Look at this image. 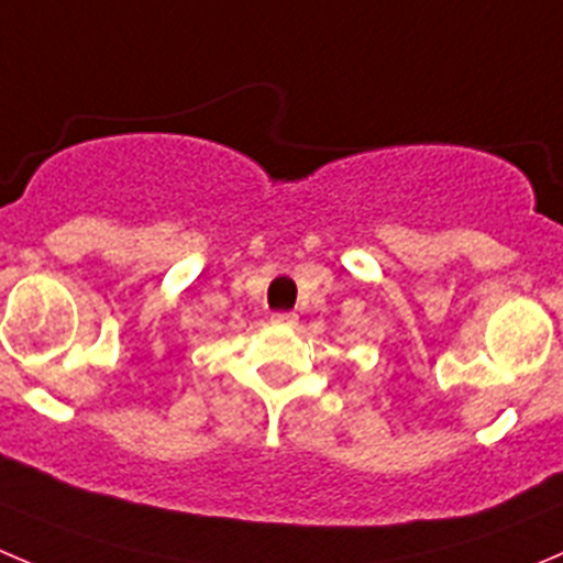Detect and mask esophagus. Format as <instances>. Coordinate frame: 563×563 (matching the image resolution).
<instances>
[{
  "label": "esophagus",
  "instance_id": "obj_1",
  "mask_svg": "<svg viewBox=\"0 0 563 563\" xmlns=\"http://www.w3.org/2000/svg\"><path fill=\"white\" fill-rule=\"evenodd\" d=\"M272 324H275V327H294V324H297V313H272Z\"/></svg>",
  "mask_w": 563,
  "mask_h": 563
}]
</instances>
